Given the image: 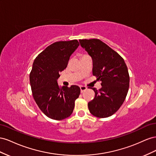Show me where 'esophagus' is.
Wrapping results in <instances>:
<instances>
[{"label":"esophagus","instance_id":"esophagus-1","mask_svg":"<svg viewBox=\"0 0 156 156\" xmlns=\"http://www.w3.org/2000/svg\"><path fill=\"white\" fill-rule=\"evenodd\" d=\"M80 87V91H81V93H82L83 91H85V90H86V89H87V87H86V86H81Z\"/></svg>","mask_w":156,"mask_h":156}]
</instances>
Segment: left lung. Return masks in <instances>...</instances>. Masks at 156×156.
<instances>
[{
	"instance_id": "8db88e82",
	"label": "left lung",
	"mask_w": 156,
	"mask_h": 156,
	"mask_svg": "<svg viewBox=\"0 0 156 156\" xmlns=\"http://www.w3.org/2000/svg\"><path fill=\"white\" fill-rule=\"evenodd\" d=\"M80 46L93 61V74L101 82V88L88 103L90 113L97 118H107L117 112L126 99L129 87V75L123 59L99 39L80 40Z\"/></svg>"
}]
</instances>
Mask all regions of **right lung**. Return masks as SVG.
<instances>
[{"label":"right lung","mask_w":156,"mask_h":156,"mask_svg":"<svg viewBox=\"0 0 156 156\" xmlns=\"http://www.w3.org/2000/svg\"><path fill=\"white\" fill-rule=\"evenodd\" d=\"M77 40L59 41L48 46L34 59L30 73L33 98L46 116L61 120L69 117L80 88L73 85L60 87L59 73L66 68L70 55L79 46Z\"/></svg>","instance_id":"right-lung-1"}]
</instances>
